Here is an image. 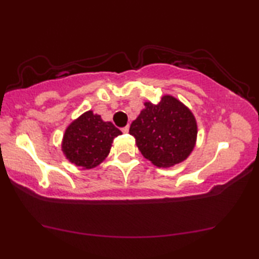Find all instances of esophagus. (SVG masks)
Instances as JSON below:
<instances>
[{
	"label": "esophagus",
	"mask_w": 259,
	"mask_h": 259,
	"mask_svg": "<svg viewBox=\"0 0 259 259\" xmlns=\"http://www.w3.org/2000/svg\"><path fill=\"white\" fill-rule=\"evenodd\" d=\"M122 133H123V134H128V133H129V125H125L124 128H122Z\"/></svg>",
	"instance_id": "34e87169"
}]
</instances>
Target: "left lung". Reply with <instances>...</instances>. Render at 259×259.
I'll return each instance as SVG.
<instances>
[{"label":"left lung","mask_w":259,"mask_h":259,"mask_svg":"<svg viewBox=\"0 0 259 259\" xmlns=\"http://www.w3.org/2000/svg\"><path fill=\"white\" fill-rule=\"evenodd\" d=\"M130 125L129 134L144 157L153 164L169 168L186 160L196 143L198 124L191 109L170 95L159 104L146 102Z\"/></svg>","instance_id":"1"}]
</instances>
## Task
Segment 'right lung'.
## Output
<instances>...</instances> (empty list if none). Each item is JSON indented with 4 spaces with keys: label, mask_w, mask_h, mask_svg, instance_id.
Instances as JSON below:
<instances>
[{
    "label": "right lung",
    "mask_w": 259,
    "mask_h": 259,
    "mask_svg": "<svg viewBox=\"0 0 259 259\" xmlns=\"http://www.w3.org/2000/svg\"><path fill=\"white\" fill-rule=\"evenodd\" d=\"M122 135L112 122H105L98 114L88 111L65 130L61 150L66 159L83 169H91L106 159L113 139Z\"/></svg>",
    "instance_id": "right-lung-1"
}]
</instances>
